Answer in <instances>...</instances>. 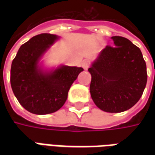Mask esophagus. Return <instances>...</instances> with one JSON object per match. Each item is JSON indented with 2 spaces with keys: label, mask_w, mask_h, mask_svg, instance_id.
<instances>
[{
  "label": "esophagus",
  "mask_w": 155,
  "mask_h": 155,
  "mask_svg": "<svg viewBox=\"0 0 155 155\" xmlns=\"http://www.w3.org/2000/svg\"><path fill=\"white\" fill-rule=\"evenodd\" d=\"M90 64H91V62L90 61H88V60H85L82 62V67L84 68V70H87L88 68L90 67Z\"/></svg>",
  "instance_id": "34e87169"
}]
</instances>
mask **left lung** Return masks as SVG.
I'll list each match as a JSON object with an SVG mask.
<instances>
[{"instance_id": "obj_1", "label": "left lung", "mask_w": 155, "mask_h": 155, "mask_svg": "<svg viewBox=\"0 0 155 155\" xmlns=\"http://www.w3.org/2000/svg\"><path fill=\"white\" fill-rule=\"evenodd\" d=\"M115 46L107 45L88 71L91 97L102 110L120 113L133 107L147 83L146 63L139 47L122 36H112Z\"/></svg>"}]
</instances>
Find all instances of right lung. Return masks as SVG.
Returning <instances> with one entry per match:
<instances>
[{"mask_svg": "<svg viewBox=\"0 0 155 155\" xmlns=\"http://www.w3.org/2000/svg\"><path fill=\"white\" fill-rule=\"evenodd\" d=\"M58 37L43 33L33 36L19 49L11 68V85L19 103L35 114L54 113L67 99L81 67L63 65L51 73L38 69L39 59Z\"/></svg>", "mask_w": 155, "mask_h": 155, "instance_id": "add662e5", "label": "right lung"}]
</instances>
